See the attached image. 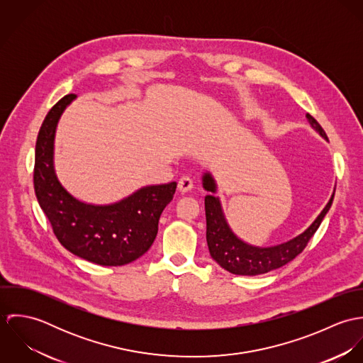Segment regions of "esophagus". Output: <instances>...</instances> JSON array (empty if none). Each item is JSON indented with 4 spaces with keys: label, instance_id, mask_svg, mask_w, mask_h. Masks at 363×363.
<instances>
[{
    "label": "esophagus",
    "instance_id": "obj_1",
    "mask_svg": "<svg viewBox=\"0 0 363 363\" xmlns=\"http://www.w3.org/2000/svg\"><path fill=\"white\" fill-rule=\"evenodd\" d=\"M193 186H194V182H193V179L189 177V176H183V177L179 180V190L183 191V193L190 191V190L193 189Z\"/></svg>",
    "mask_w": 363,
    "mask_h": 363
}]
</instances>
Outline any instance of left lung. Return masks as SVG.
I'll return each instance as SVG.
<instances>
[{
	"label": "left lung",
	"instance_id": "1",
	"mask_svg": "<svg viewBox=\"0 0 363 363\" xmlns=\"http://www.w3.org/2000/svg\"><path fill=\"white\" fill-rule=\"evenodd\" d=\"M311 127L325 140L327 134L321 128V125L317 123V120L306 114ZM203 186L207 191L215 193L216 186L209 173H206L203 177ZM208 194L206 197V218H207V243L211 257L215 259L222 268L226 271L236 274V275H259L265 274L268 271L277 269L286 262L292 261L298 255H301L305 247L308 246L311 236L318 229L323 218L328 212V209L333 204L334 194L331 196L328 204L321 211V213L315 218V220L311 226L295 239L272 246V247H255L245 242H242L229 228L219 200Z\"/></svg>",
	"mask_w": 363,
	"mask_h": 363
}]
</instances>
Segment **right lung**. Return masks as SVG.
Listing matches in <instances>:
<instances>
[{"label":"right lung","mask_w":363,"mask_h":363,"mask_svg":"<svg viewBox=\"0 0 363 363\" xmlns=\"http://www.w3.org/2000/svg\"><path fill=\"white\" fill-rule=\"evenodd\" d=\"M67 95L48 113L36 141L33 184L58 242L72 255L99 265H124L152 246L162 211L172 201L176 182L144 187L120 203L91 206L74 199L57 180L52 167L54 134Z\"/></svg>","instance_id":"right-lung-1"}]
</instances>
